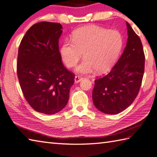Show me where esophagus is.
<instances>
[{"instance_id": "obj_1", "label": "esophagus", "mask_w": 157, "mask_h": 157, "mask_svg": "<svg viewBox=\"0 0 157 157\" xmlns=\"http://www.w3.org/2000/svg\"><path fill=\"white\" fill-rule=\"evenodd\" d=\"M82 77H80V76H79V75H76V76H75V78H74V81H75V83H79V82H81L82 80Z\"/></svg>"}]
</instances>
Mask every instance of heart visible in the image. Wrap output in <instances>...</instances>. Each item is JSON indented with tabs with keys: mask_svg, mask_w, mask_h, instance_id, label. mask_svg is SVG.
<instances>
[{
	"mask_svg": "<svg viewBox=\"0 0 157 157\" xmlns=\"http://www.w3.org/2000/svg\"><path fill=\"white\" fill-rule=\"evenodd\" d=\"M73 42L65 41L60 49L63 61L68 67L77 65L83 53L84 60L75 68L77 73L87 74L96 70L105 73L112 67L121 51L123 40L117 31L96 25L79 28L73 32Z\"/></svg>",
	"mask_w": 157,
	"mask_h": 157,
	"instance_id": "heart-1",
	"label": "heart"
}]
</instances>
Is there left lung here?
<instances>
[{
    "label": "left lung",
    "instance_id": "left-lung-1",
    "mask_svg": "<svg viewBox=\"0 0 157 157\" xmlns=\"http://www.w3.org/2000/svg\"><path fill=\"white\" fill-rule=\"evenodd\" d=\"M128 40L123 54L107 75L96 79L93 103L106 114L116 115L132 105L137 96L144 71L142 42L126 22Z\"/></svg>",
    "mask_w": 157,
    "mask_h": 157
}]
</instances>
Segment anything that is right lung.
<instances>
[{
    "mask_svg": "<svg viewBox=\"0 0 157 157\" xmlns=\"http://www.w3.org/2000/svg\"><path fill=\"white\" fill-rule=\"evenodd\" d=\"M60 23L40 22L29 28L20 43L17 71L23 94L36 111L59 112L67 104L74 74L63 65L59 39Z\"/></svg>",
    "mask_w": 157,
    "mask_h": 157,
    "instance_id": "right-lung-1",
    "label": "right lung"
}]
</instances>
